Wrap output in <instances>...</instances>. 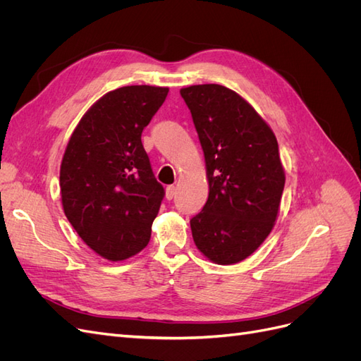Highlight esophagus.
Masks as SVG:
<instances>
[{"label":"esophagus","mask_w":361,"mask_h":361,"mask_svg":"<svg viewBox=\"0 0 361 361\" xmlns=\"http://www.w3.org/2000/svg\"><path fill=\"white\" fill-rule=\"evenodd\" d=\"M174 194H176V187H174V185H169V187L166 188L167 200H171L174 197Z\"/></svg>","instance_id":"esophagus-1"}]
</instances>
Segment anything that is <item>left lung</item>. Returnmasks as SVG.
<instances>
[{
  "label": "left lung",
  "mask_w": 361,
  "mask_h": 361,
  "mask_svg": "<svg viewBox=\"0 0 361 361\" xmlns=\"http://www.w3.org/2000/svg\"><path fill=\"white\" fill-rule=\"evenodd\" d=\"M204 154L209 195L191 218L192 239L218 265L253 255L277 220L285 170L277 138L244 97L220 84L180 90Z\"/></svg>",
  "instance_id": "left-lung-1"
}]
</instances>
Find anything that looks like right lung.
Instances as JSON below:
<instances>
[{
    "instance_id": "1",
    "label": "right lung",
    "mask_w": 361,
    "mask_h": 361,
    "mask_svg": "<svg viewBox=\"0 0 361 361\" xmlns=\"http://www.w3.org/2000/svg\"><path fill=\"white\" fill-rule=\"evenodd\" d=\"M167 87L126 85L104 94L72 133L60 167L64 214L82 241L111 262L143 250L164 199L141 143Z\"/></svg>"
}]
</instances>
